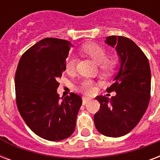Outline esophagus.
Returning <instances> with one entry per match:
<instances>
[{"label": "esophagus", "mask_w": 160, "mask_h": 160, "mask_svg": "<svg viewBox=\"0 0 160 160\" xmlns=\"http://www.w3.org/2000/svg\"><path fill=\"white\" fill-rule=\"evenodd\" d=\"M82 101H83V104L85 105L87 104L88 102H90L91 101V98H89V97H85V96H84L82 98Z\"/></svg>", "instance_id": "1"}]
</instances>
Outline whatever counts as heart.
Masks as SVG:
<instances>
[{"mask_svg": "<svg viewBox=\"0 0 160 160\" xmlns=\"http://www.w3.org/2000/svg\"><path fill=\"white\" fill-rule=\"evenodd\" d=\"M83 50L88 56H90L96 64H99L102 70L109 72L115 67L117 59L114 57H107V50L104 48L96 43H87L83 47ZM76 58L75 56H69L65 62V70L71 73L75 69ZM79 90L85 94H92L95 91V83L90 79H84L79 85Z\"/></svg>", "mask_w": 160, "mask_h": 160, "instance_id": "heart-1", "label": "heart"}]
</instances>
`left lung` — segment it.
Listing matches in <instances>:
<instances>
[{
  "label": "left lung",
  "instance_id": "1",
  "mask_svg": "<svg viewBox=\"0 0 160 160\" xmlns=\"http://www.w3.org/2000/svg\"><path fill=\"white\" fill-rule=\"evenodd\" d=\"M105 42L116 49L120 67L114 83L107 88V92L115 91L116 96L96 97L101 107L94 122L99 132L118 138L137 126L147 110L150 99V66L143 52L128 38L110 36Z\"/></svg>",
  "mask_w": 160,
  "mask_h": 160
}]
</instances>
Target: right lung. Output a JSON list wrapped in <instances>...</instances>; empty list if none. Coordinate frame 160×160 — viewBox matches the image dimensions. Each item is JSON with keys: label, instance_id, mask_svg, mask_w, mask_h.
I'll use <instances>...</instances> for the list:
<instances>
[{"label": "right lung", "instance_id": "obj_1", "mask_svg": "<svg viewBox=\"0 0 160 160\" xmlns=\"http://www.w3.org/2000/svg\"><path fill=\"white\" fill-rule=\"evenodd\" d=\"M71 47L66 40L43 38L23 53L16 72L18 111L29 128L48 141L71 136L82 104L79 95L71 93L60 101L57 93Z\"/></svg>", "mask_w": 160, "mask_h": 160}]
</instances>
